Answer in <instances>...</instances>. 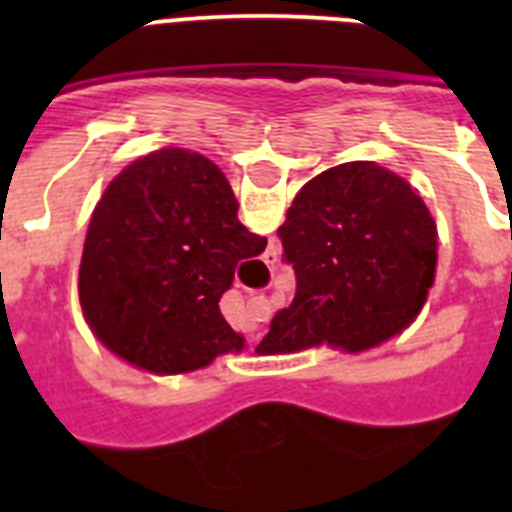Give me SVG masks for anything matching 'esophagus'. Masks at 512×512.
Segmentation results:
<instances>
[{
    "label": "esophagus",
    "instance_id": "1",
    "mask_svg": "<svg viewBox=\"0 0 512 512\" xmlns=\"http://www.w3.org/2000/svg\"><path fill=\"white\" fill-rule=\"evenodd\" d=\"M261 312H264V300H253L251 305H248V315H246L248 323H246V328H253V325L259 323V320H261V318H259ZM251 319L254 320L253 324L250 323Z\"/></svg>",
    "mask_w": 512,
    "mask_h": 512
}]
</instances>
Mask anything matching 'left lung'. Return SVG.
<instances>
[{
    "instance_id": "left-lung-1",
    "label": "left lung",
    "mask_w": 512,
    "mask_h": 512,
    "mask_svg": "<svg viewBox=\"0 0 512 512\" xmlns=\"http://www.w3.org/2000/svg\"><path fill=\"white\" fill-rule=\"evenodd\" d=\"M297 292L261 354L366 351L418 318L436 277V223L402 176L372 161L333 166L300 189L282 228Z\"/></svg>"
}]
</instances>
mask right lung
<instances>
[{
	"label": "right lung",
	"instance_id": "right-lung-1",
	"mask_svg": "<svg viewBox=\"0 0 512 512\" xmlns=\"http://www.w3.org/2000/svg\"><path fill=\"white\" fill-rule=\"evenodd\" d=\"M266 238L238 220L223 171L202 153L161 148L120 171L97 202L79 266L81 310L112 354L179 374L241 351L220 312L238 261Z\"/></svg>",
	"mask_w": 512,
	"mask_h": 512
}]
</instances>
